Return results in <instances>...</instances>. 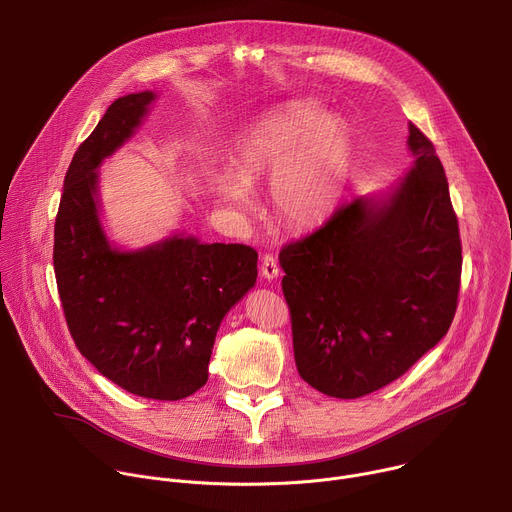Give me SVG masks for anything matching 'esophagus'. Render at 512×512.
<instances>
[{"instance_id":"obj_1","label":"esophagus","mask_w":512,"mask_h":512,"mask_svg":"<svg viewBox=\"0 0 512 512\" xmlns=\"http://www.w3.org/2000/svg\"><path fill=\"white\" fill-rule=\"evenodd\" d=\"M261 275L265 279H275L279 275V265H277V259L271 255V253H265L263 259H261Z\"/></svg>"}]
</instances>
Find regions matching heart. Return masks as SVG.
Wrapping results in <instances>:
<instances>
[{"label": "heart", "instance_id": "1", "mask_svg": "<svg viewBox=\"0 0 512 512\" xmlns=\"http://www.w3.org/2000/svg\"><path fill=\"white\" fill-rule=\"evenodd\" d=\"M354 160L348 121L314 99L287 101L251 123L237 139V172L214 170L208 188L235 210L253 206L251 182L273 172L271 198L294 229H312L332 214Z\"/></svg>", "mask_w": 512, "mask_h": 512}]
</instances>
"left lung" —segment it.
<instances>
[{
    "label": "left lung",
    "mask_w": 512,
    "mask_h": 512,
    "mask_svg": "<svg viewBox=\"0 0 512 512\" xmlns=\"http://www.w3.org/2000/svg\"><path fill=\"white\" fill-rule=\"evenodd\" d=\"M407 143L413 168L387 196L338 206L279 253L298 373L328 397L356 399L405 375L458 308L462 243L448 178L413 123Z\"/></svg>",
    "instance_id": "1"
}]
</instances>
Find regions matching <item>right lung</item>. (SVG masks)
Instances as JSON below:
<instances>
[{"mask_svg": "<svg viewBox=\"0 0 512 512\" xmlns=\"http://www.w3.org/2000/svg\"><path fill=\"white\" fill-rule=\"evenodd\" d=\"M152 91L119 97L79 145L54 225V273L81 354L121 389L178 401L208 381L225 314L257 279V251L172 237L141 251L111 247L99 221L97 168L133 135Z\"/></svg>", "mask_w": 512, "mask_h": 512, "instance_id": "1", "label": "right lung"}]
</instances>
